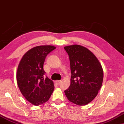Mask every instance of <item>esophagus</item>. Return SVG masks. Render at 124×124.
Wrapping results in <instances>:
<instances>
[{
    "label": "esophagus",
    "mask_w": 124,
    "mask_h": 124,
    "mask_svg": "<svg viewBox=\"0 0 124 124\" xmlns=\"http://www.w3.org/2000/svg\"><path fill=\"white\" fill-rule=\"evenodd\" d=\"M61 80H57V81H55V83L57 84H60L61 83Z\"/></svg>",
    "instance_id": "1"
}]
</instances>
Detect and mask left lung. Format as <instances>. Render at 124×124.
<instances>
[{
	"mask_svg": "<svg viewBox=\"0 0 124 124\" xmlns=\"http://www.w3.org/2000/svg\"><path fill=\"white\" fill-rule=\"evenodd\" d=\"M69 56L71 84L64 90L67 99L79 106L88 104L95 98L102 86L103 71L95 55L79 45L64 47Z\"/></svg>",
	"mask_w": 124,
	"mask_h": 124,
	"instance_id": "left-lung-1",
	"label": "left lung"
}]
</instances>
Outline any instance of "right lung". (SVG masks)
<instances>
[{
  "instance_id": "1",
  "label": "right lung",
  "mask_w": 124,
  "mask_h": 124,
  "mask_svg": "<svg viewBox=\"0 0 124 124\" xmlns=\"http://www.w3.org/2000/svg\"><path fill=\"white\" fill-rule=\"evenodd\" d=\"M55 49L52 45L34 47L23 55L19 63L17 84L23 97L34 105L47 102L54 89L53 81L44 77L43 65L46 55Z\"/></svg>"
}]
</instances>
